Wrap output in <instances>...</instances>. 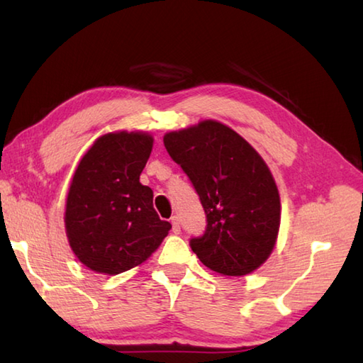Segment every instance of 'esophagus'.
<instances>
[{"instance_id":"obj_1","label":"esophagus","mask_w":363,"mask_h":363,"mask_svg":"<svg viewBox=\"0 0 363 363\" xmlns=\"http://www.w3.org/2000/svg\"><path fill=\"white\" fill-rule=\"evenodd\" d=\"M172 230H173L174 234H179L181 233V223H179V218H177L176 215L172 218Z\"/></svg>"}]
</instances>
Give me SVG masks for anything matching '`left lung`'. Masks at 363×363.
I'll return each mask as SVG.
<instances>
[{
	"label": "left lung",
	"instance_id": "left-lung-1",
	"mask_svg": "<svg viewBox=\"0 0 363 363\" xmlns=\"http://www.w3.org/2000/svg\"><path fill=\"white\" fill-rule=\"evenodd\" d=\"M164 145L204 207V234L190 240L198 259L223 276L257 269L272 254L281 225L279 191L265 160L217 120L167 133Z\"/></svg>",
	"mask_w": 363,
	"mask_h": 363
}]
</instances>
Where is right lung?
Listing matches in <instances>:
<instances>
[{"label":"right lung","instance_id":"1","mask_svg":"<svg viewBox=\"0 0 363 363\" xmlns=\"http://www.w3.org/2000/svg\"><path fill=\"white\" fill-rule=\"evenodd\" d=\"M154 138L148 133H109L84 154L68 189L65 230L74 256L91 272L115 276L143 264L172 225L152 207L140 184Z\"/></svg>","mask_w":363,"mask_h":363}]
</instances>
